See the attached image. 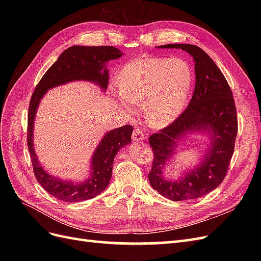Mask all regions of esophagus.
<instances>
[{
  "label": "esophagus",
  "mask_w": 261,
  "mask_h": 261,
  "mask_svg": "<svg viewBox=\"0 0 261 261\" xmlns=\"http://www.w3.org/2000/svg\"><path fill=\"white\" fill-rule=\"evenodd\" d=\"M132 138L134 139V140H136V141H140V140H144L145 138H146V134H145V132L141 129V128H136L135 130L133 132V135H132Z\"/></svg>",
  "instance_id": "34e87169"
}]
</instances>
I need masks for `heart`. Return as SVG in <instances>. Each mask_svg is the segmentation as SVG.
Instances as JSON below:
<instances>
[{
    "instance_id": "1",
    "label": "heart",
    "mask_w": 261,
    "mask_h": 261,
    "mask_svg": "<svg viewBox=\"0 0 261 261\" xmlns=\"http://www.w3.org/2000/svg\"><path fill=\"white\" fill-rule=\"evenodd\" d=\"M193 85L188 63L178 58H143L133 60L117 76V101L132 112L129 102H141L146 121L153 126L168 125L180 115Z\"/></svg>"
}]
</instances>
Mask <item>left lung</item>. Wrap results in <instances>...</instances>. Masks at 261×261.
I'll use <instances>...</instances> for the list:
<instances>
[{
    "mask_svg": "<svg viewBox=\"0 0 261 261\" xmlns=\"http://www.w3.org/2000/svg\"><path fill=\"white\" fill-rule=\"evenodd\" d=\"M160 48L181 49L195 61L196 85L188 107L170 125L149 137L153 151L150 185L174 201L196 199L222 183L234 152L238 115L232 90L224 75L209 55L194 44H165ZM209 130L213 145L199 167L178 181H167L162 168L174 153L176 140L186 132Z\"/></svg>",
    "mask_w": 261,
    "mask_h": 261,
    "instance_id": "obj_1",
    "label": "left lung"
}]
</instances>
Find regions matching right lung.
Here are the masks:
<instances>
[{"label":"right lung","mask_w":261,"mask_h":261,"mask_svg":"<svg viewBox=\"0 0 261 261\" xmlns=\"http://www.w3.org/2000/svg\"><path fill=\"white\" fill-rule=\"evenodd\" d=\"M122 57L121 51L111 45H74L63 52L58 61L46 70L36 86L28 109L27 143L35 176L44 191L54 198L67 202H78L93 198L105 191L112 177L114 156L123 146L130 143L132 125L113 129L106 134L97 147L91 160V176L81 184L59 179L48 174L39 164L34 150L33 130L35 115L41 98L49 89L73 81H89L107 89L109 70L106 63Z\"/></svg>","instance_id":"obj_1"}]
</instances>
